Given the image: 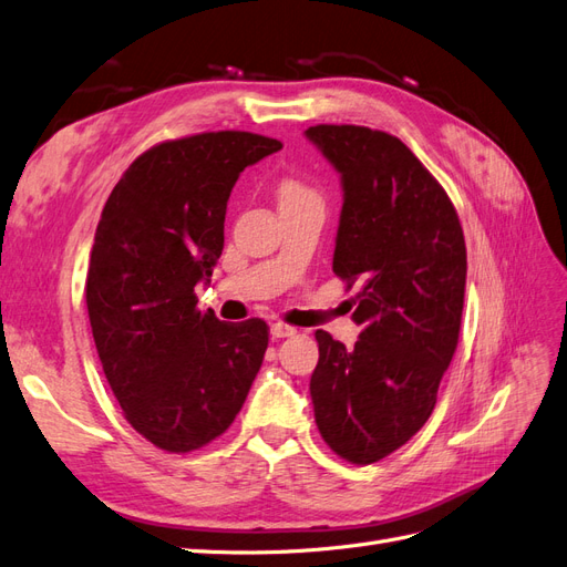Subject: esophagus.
Masks as SVG:
<instances>
[{
	"label": "esophagus",
	"mask_w": 567,
	"mask_h": 567,
	"mask_svg": "<svg viewBox=\"0 0 567 567\" xmlns=\"http://www.w3.org/2000/svg\"><path fill=\"white\" fill-rule=\"evenodd\" d=\"M270 334H272L275 339H282V337H292V334H297V328H292V326H287V322H272V326H270Z\"/></svg>",
	"instance_id": "34e87169"
}]
</instances>
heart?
Instances as JSON below:
<instances>
[{
    "label": "heart",
    "mask_w": 567,
    "mask_h": 567,
    "mask_svg": "<svg viewBox=\"0 0 567 567\" xmlns=\"http://www.w3.org/2000/svg\"><path fill=\"white\" fill-rule=\"evenodd\" d=\"M280 194H282V199L316 197L313 189H309V187H306V185H303V183H299V181H287V183H282V187H280Z\"/></svg>",
    "instance_id": "1"
}]
</instances>
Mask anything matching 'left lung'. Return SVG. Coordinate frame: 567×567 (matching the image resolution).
<instances>
[{
	"instance_id": "obj_1",
	"label": "left lung",
	"mask_w": 567,
	"mask_h": 567,
	"mask_svg": "<svg viewBox=\"0 0 567 567\" xmlns=\"http://www.w3.org/2000/svg\"><path fill=\"white\" fill-rule=\"evenodd\" d=\"M342 175L332 270L359 285L361 326L347 349L318 330L316 425L349 463L368 465L427 423L454 359L465 295V239L454 204L399 137L363 125L306 131Z\"/></svg>"
}]
</instances>
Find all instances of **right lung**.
<instances>
[{"instance_id":"1","label":"right lung","mask_w":567,"mask_h":567,"mask_svg":"<svg viewBox=\"0 0 567 567\" xmlns=\"http://www.w3.org/2000/svg\"><path fill=\"white\" fill-rule=\"evenodd\" d=\"M282 142L199 133L140 154L96 225L85 301L96 353L123 415L144 440L189 454L233 425L268 349L261 318L197 309L223 251L239 173Z\"/></svg>"}]
</instances>
